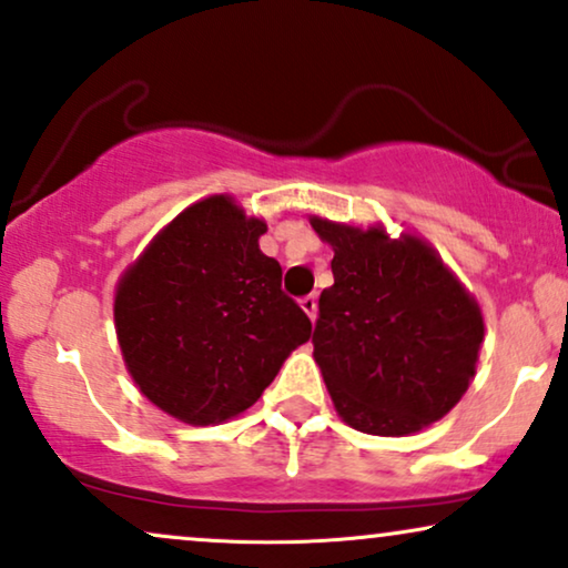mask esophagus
Here are the masks:
<instances>
[{"mask_svg":"<svg viewBox=\"0 0 568 568\" xmlns=\"http://www.w3.org/2000/svg\"><path fill=\"white\" fill-rule=\"evenodd\" d=\"M300 307L307 313V318L315 321V315H318V297H315V294H307V297L300 300Z\"/></svg>","mask_w":568,"mask_h":568,"instance_id":"34e87169","label":"esophagus"}]
</instances>
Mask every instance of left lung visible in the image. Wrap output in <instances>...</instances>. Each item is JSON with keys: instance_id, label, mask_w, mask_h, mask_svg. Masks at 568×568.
<instances>
[{"instance_id": "obj_1", "label": "left lung", "mask_w": 568, "mask_h": 568, "mask_svg": "<svg viewBox=\"0 0 568 568\" xmlns=\"http://www.w3.org/2000/svg\"><path fill=\"white\" fill-rule=\"evenodd\" d=\"M334 250L313 357L338 417L371 436H412L448 415L475 378L485 321L430 242L311 216Z\"/></svg>"}]
</instances>
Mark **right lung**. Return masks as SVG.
I'll use <instances>...</instances> for the list:
<instances>
[{
	"mask_svg": "<svg viewBox=\"0 0 568 568\" xmlns=\"http://www.w3.org/2000/svg\"><path fill=\"white\" fill-rule=\"evenodd\" d=\"M266 221L232 195L176 213L114 292L122 359L140 394L185 425H219L261 399L311 318L263 255Z\"/></svg>",
	"mask_w": 568,
	"mask_h": 568,
	"instance_id": "add662e5",
	"label": "right lung"
}]
</instances>
